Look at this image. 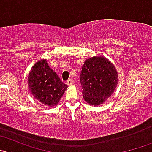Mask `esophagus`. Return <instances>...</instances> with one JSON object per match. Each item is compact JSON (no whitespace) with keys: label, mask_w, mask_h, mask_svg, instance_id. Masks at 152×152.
<instances>
[{"label":"esophagus","mask_w":152,"mask_h":152,"mask_svg":"<svg viewBox=\"0 0 152 152\" xmlns=\"http://www.w3.org/2000/svg\"><path fill=\"white\" fill-rule=\"evenodd\" d=\"M66 84H67L68 86H72V85L73 84V81H72L71 79H69V80H68L67 81H66Z\"/></svg>","instance_id":"esophagus-1"}]
</instances>
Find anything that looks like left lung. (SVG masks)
Segmentation results:
<instances>
[{
	"label": "left lung",
	"mask_w": 152,
	"mask_h": 152,
	"mask_svg": "<svg viewBox=\"0 0 152 152\" xmlns=\"http://www.w3.org/2000/svg\"><path fill=\"white\" fill-rule=\"evenodd\" d=\"M118 75L115 66L103 56L85 60L80 72L83 99L92 106H99L110 99L116 89Z\"/></svg>",
	"instance_id": "8db88e82"
}]
</instances>
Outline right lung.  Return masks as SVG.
Instances as JSON below:
<instances>
[{
    "mask_svg": "<svg viewBox=\"0 0 152 152\" xmlns=\"http://www.w3.org/2000/svg\"><path fill=\"white\" fill-rule=\"evenodd\" d=\"M28 87L30 93L37 101L52 107L59 103L68 86L49 67L45 59H42L30 69Z\"/></svg>",
    "mask_w": 152,
    "mask_h": 152,
    "instance_id": "1",
    "label": "right lung"
}]
</instances>
